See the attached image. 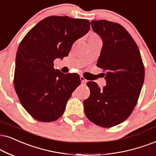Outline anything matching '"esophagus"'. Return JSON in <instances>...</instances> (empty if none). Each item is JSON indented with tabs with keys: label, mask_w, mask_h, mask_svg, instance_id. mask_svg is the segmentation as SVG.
Wrapping results in <instances>:
<instances>
[{
	"label": "esophagus",
	"mask_w": 156,
	"mask_h": 156,
	"mask_svg": "<svg viewBox=\"0 0 156 156\" xmlns=\"http://www.w3.org/2000/svg\"><path fill=\"white\" fill-rule=\"evenodd\" d=\"M80 81H81L82 84H86V82H87V80L85 79L84 77H83V76L80 77Z\"/></svg>",
	"instance_id": "1"
}]
</instances>
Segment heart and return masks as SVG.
Segmentation results:
<instances>
[{
  "instance_id": "obj_1",
  "label": "heart",
  "mask_w": 156,
  "mask_h": 156,
  "mask_svg": "<svg viewBox=\"0 0 156 156\" xmlns=\"http://www.w3.org/2000/svg\"><path fill=\"white\" fill-rule=\"evenodd\" d=\"M94 37H96V36H94Z\"/></svg>"
}]
</instances>
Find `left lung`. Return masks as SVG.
Here are the masks:
<instances>
[{
	"mask_svg": "<svg viewBox=\"0 0 156 156\" xmlns=\"http://www.w3.org/2000/svg\"><path fill=\"white\" fill-rule=\"evenodd\" d=\"M103 45L97 67L106 86L88 81L90 96L83 101L86 116L93 123L111 127L129 117L137 104L145 79L140 53L133 37L119 23L106 20L90 22Z\"/></svg>",
	"mask_w": 156,
	"mask_h": 156,
	"instance_id": "left-lung-1",
	"label": "left lung"
}]
</instances>
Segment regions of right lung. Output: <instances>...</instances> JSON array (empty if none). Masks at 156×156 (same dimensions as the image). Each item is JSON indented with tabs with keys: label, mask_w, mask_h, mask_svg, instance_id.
Returning a JSON list of instances; mask_svg holds the SVG:
<instances>
[{
	"label": "right lung",
	"mask_w": 156,
	"mask_h": 156,
	"mask_svg": "<svg viewBox=\"0 0 156 156\" xmlns=\"http://www.w3.org/2000/svg\"><path fill=\"white\" fill-rule=\"evenodd\" d=\"M89 29L87 19L52 16L39 21L21 42L14 88L21 105L35 119L52 122L63 114L80 80L77 73L55 70L53 61L68 56L75 41Z\"/></svg>",
	"instance_id": "right-lung-1"
}]
</instances>
